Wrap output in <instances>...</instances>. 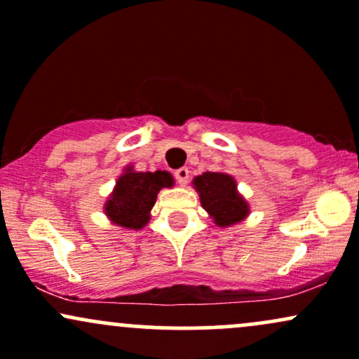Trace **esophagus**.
I'll return each instance as SVG.
<instances>
[{"instance_id": "1", "label": "esophagus", "mask_w": 359, "mask_h": 359, "mask_svg": "<svg viewBox=\"0 0 359 359\" xmlns=\"http://www.w3.org/2000/svg\"><path fill=\"white\" fill-rule=\"evenodd\" d=\"M175 176H176V181H178L181 187H184V184L188 183V178H190V171H188L187 168H180L176 169Z\"/></svg>"}]
</instances>
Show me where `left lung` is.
<instances>
[{"mask_svg":"<svg viewBox=\"0 0 359 359\" xmlns=\"http://www.w3.org/2000/svg\"><path fill=\"white\" fill-rule=\"evenodd\" d=\"M193 187L198 191L201 207L219 227L243 222L249 215L248 201L239 195L236 180L227 172H203L193 180Z\"/></svg>","mask_w":359,"mask_h":359,"instance_id":"1","label":"left lung"}]
</instances>
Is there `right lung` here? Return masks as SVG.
Wrapping results in <instances>:
<instances>
[{
  "label": "right lung",
  "instance_id": "right-lung-1",
  "mask_svg": "<svg viewBox=\"0 0 359 359\" xmlns=\"http://www.w3.org/2000/svg\"><path fill=\"white\" fill-rule=\"evenodd\" d=\"M172 184L175 180L168 171L139 172L127 166L104 203V213L118 227L139 231L151 220L158 193Z\"/></svg>",
  "mask_w": 359,
  "mask_h": 359
}]
</instances>
